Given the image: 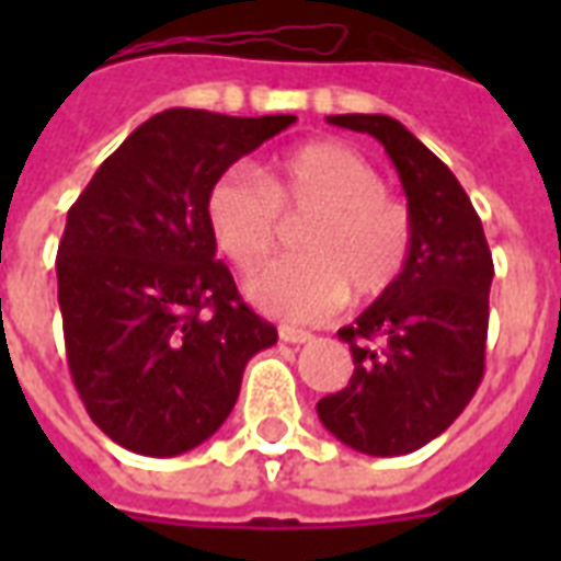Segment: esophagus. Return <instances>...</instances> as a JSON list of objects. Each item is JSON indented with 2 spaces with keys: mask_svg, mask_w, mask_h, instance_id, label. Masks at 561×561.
Here are the masks:
<instances>
[{
  "mask_svg": "<svg viewBox=\"0 0 561 561\" xmlns=\"http://www.w3.org/2000/svg\"><path fill=\"white\" fill-rule=\"evenodd\" d=\"M279 340L282 342H291V345H304V342L312 340V333H309V330L288 328V324H282V328H279Z\"/></svg>",
  "mask_w": 561,
  "mask_h": 561,
  "instance_id": "1",
  "label": "esophagus"
}]
</instances>
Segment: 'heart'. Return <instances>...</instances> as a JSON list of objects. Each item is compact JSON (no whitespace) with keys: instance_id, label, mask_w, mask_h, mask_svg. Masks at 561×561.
<instances>
[{"instance_id":"obj_1","label":"heart","mask_w":561,"mask_h":561,"mask_svg":"<svg viewBox=\"0 0 561 561\" xmlns=\"http://www.w3.org/2000/svg\"><path fill=\"white\" fill-rule=\"evenodd\" d=\"M207 225L233 267L255 270L276 245L282 216L312 213L300 231V257L276 261L245 282L249 300L285 321H321L348 294L376 300L409 267L412 209L385 192L373 161L340 140H312L257 173L233 164L209 185Z\"/></svg>"}]
</instances>
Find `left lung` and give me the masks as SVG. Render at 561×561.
<instances>
[{
    "label": "left lung",
    "mask_w": 561,
    "mask_h": 561,
    "mask_svg": "<svg viewBox=\"0 0 561 561\" xmlns=\"http://www.w3.org/2000/svg\"><path fill=\"white\" fill-rule=\"evenodd\" d=\"M328 123L385 147L409 197L414 245L400 282L340 330L354 373L318 400V417L360 454L402 457L445 433L481 385L493 255L457 176L402 123L385 114Z\"/></svg>",
    "instance_id": "1"
}]
</instances>
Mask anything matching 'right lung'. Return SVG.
Returning a JSON list of instances; mask_svg holds the SVG:
<instances>
[{
  "label": "right lung",
  "instance_id": "add662e5",
  "mask_svg": "<svg viewBox=\"0 0 561 561\" xmlns=\"http://www.w3.org/2000/svg\"><path fill=\"white\" fill-rule=\"evenodd\" d=\"M297 116L161 111L102 161L56 255L68 369L104 435L176 457L219 430L252 354L279 340L216 261L209 185Z\"/></svg>",
  "mask_w": 561,
  "mask_h": 561
}]
</instances>
